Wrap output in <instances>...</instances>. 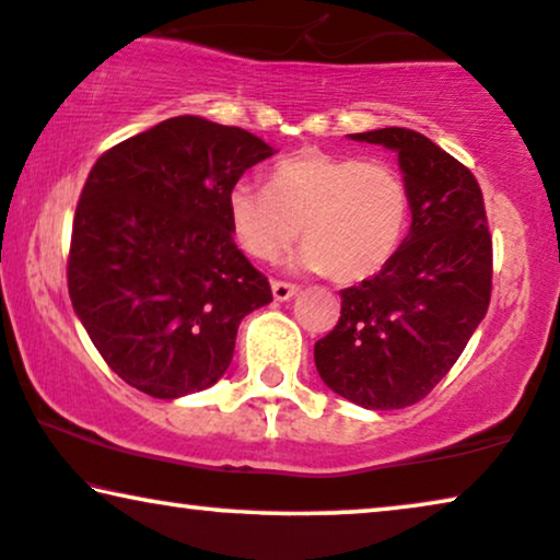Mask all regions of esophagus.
<instances>
[{
  "label": "esophagus",
  "mask_w": 560,
  "mask_h": 560,
  "mask_svg": "<svg viewBox=\"0 0 560 560\" xmlns=\"http://www.w3.org/2000/svg\"><path fill=\"white\" fill-rule=\"evenodd\" d=\"M271 292L276 302H287L296 294V284H289V281H271Z\"/></svg>",
  "instance_id": "obj_1"
}]
</instances>
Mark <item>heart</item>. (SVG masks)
<instances>
[{
	"mask_svg": "<svg viewBox=\"0 0 560 560\" xmlns=\"http://www.w3.org/2000/svg\"><path fill=\"white\" fill-rule=\"evenodd\" d=\"M228 218L245 256L279 260L300 237V266L340 284L376 276L409 225V189L389 163L302 151L268 171L266 189L237 182Z\"/></svg>",
	"mask_w": 560,
	"mask_h": 560,
	"instance_id": "heart-1",
	"label": "heart"
}]
</instances>
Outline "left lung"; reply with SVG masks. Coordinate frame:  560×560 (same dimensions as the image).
<instances>
[{
    "mask_svg": "<svg viewBox=\"0 0 560 560\" xmlns=\"http://www.w3.org/2000/svg\"><path fill=\"white\" fill-rule=\"evenodd\" d=\"M399 155L412 225L397 256L340 292V319L315 342L335 394L366 409H401L435 389L489 310L491 235L471 171L407 128L350 136Z\"/></svg>",
    "mask_w": 560,
    "mask_h": 560,
    "instance_id": "1",
    "label": "left lung"
}]
</instances>
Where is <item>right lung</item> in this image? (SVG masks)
<instances>
[{
    "label": "right lung",
    "instance_id": "right-lung-1",
    "mask_svg": "<svg viewBox=\"0 0 560 560\" xmlns=\"http://www.w3.org/2000/svg\"><path fill=\"white\" fill-rule=\"evenodd\" d=\"M273 148L197 115L100 155L73 214L69 296L107 366L155 399L202 392L241 319L273 300L233 241L228 194Z\"/></svg>",
    "mask_w": 560,
    "mask_h": 560
}]
</instances>
